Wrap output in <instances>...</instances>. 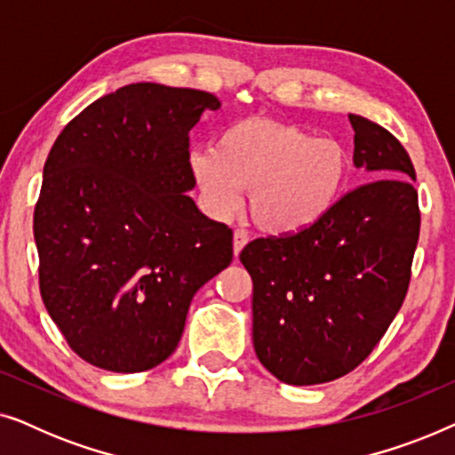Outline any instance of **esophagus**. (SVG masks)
<instances>
[{"label": "esophagus", "instance_id": "34e87169", "mask_svg": "<svg viewBox=\"0 0 455 455\" xmlns=\"http://www.w3.org/2000/svg\"><path fill=\"white\" fill-rule=\"evenodd\" d=\"M248 244V234L244 232V229H235L234 232V254L238 257V254L242 252V248H244Z\"/></svg>", "mask_w": 455, "mask_h": 455}]
</instances>
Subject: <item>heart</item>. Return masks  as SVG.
<instances>
[{
	"mask_svg": "<svg viewBox=\"0 0 455 455\" xmlns=\"http://www.w3.org/2000/svg\"><path fill=\"white\" fill-rule=\"evenodd\" d=\"M204 209L226 220L251 190V215L267 234L290 235L316 226L344 192L347 153L333 139L269 117H244L217 136L215 147L188 157Z\"/></svg>",
	"mask_w": 455,
	"mask_h": 455,
	"instance_id": "obj_1",
	"label": "heart"
}]
</instances>
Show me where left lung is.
Returning <instances> with one entry per match:
<instances>
[{
	"label": "left lung",
	"instance_id": "8db88e82",
	"mask_svg": "<svg viewBox=\"0 0 455 455\" xmlns=\"http://www.w3.org/2000/svg\"><path fill=\"white\" fill-rule=\"evenodd\" d=\"M354 165L366 182L316 226L259 238L240 252L252 277V344L288 385H319L356 369L406 298L419 244L414 165L400 140L350 114Z\"/></svg>",
	"mask_w": 455,
	"mask_h": 455
}]
</instances>
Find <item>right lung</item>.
Masks as SVG:
<instances>
[{
  "mask_svg": "<svg viewBox=\"0 0 455 455\" xmlns=\"http://www.w3.org/2000/svg\"><path fill=\"white\" fill-rule=\"evenodd\" d=\"M220 99L136 83L55 140L35 207L45 308L80 358L140 372L178 347L192 296L232 263V229L188 192V132Z\"/></svg>",
  "mask_w": 455,
  "mask_h": 455,
  "instance_id": "1",
  "label": "right lung"
}]
</instances>
